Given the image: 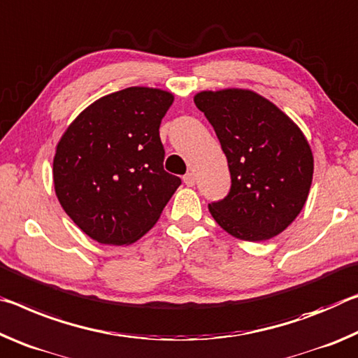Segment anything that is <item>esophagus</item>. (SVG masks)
I'll use <instances>...</instances> for the list:
<instances>
[{
  "mask_svg": "<svg viewBox=\"0 0 358 358\" xmlns=\"http://www.w3.org/2000/svg\"><path fill=\"white\" fill-rule=\"evenodd\" d=\"M184 182H185L187 187H193V185L196 184V176L193 174V173H187L184 176Z\"/></svg>",
  "mask_w": 358,
  "mask_h": 358,
  "instance_id": "obj_1",
  "label": "esophagus"
}]
</instances>
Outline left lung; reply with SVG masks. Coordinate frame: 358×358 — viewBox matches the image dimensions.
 Listing matches in <instances>:
<instances>
[{
	"instance_id": "1",
	"label": "left lung",
	"mask_w": 358,
	"mask_h": 358,
	"mask_svg": "<svg viewBox=\"0 0 358 358\" xmlns=\"http://www.w3.org/2000/svg\"><path fill=\"white\" fill-rule=\"evenodd\" d=\"M193 101L217 134L231 174L230 192L209 204L210 215L243 241L278 236L301 213L311 189L308 139L276 104L252 90H204Z\"/></svg>"
}]
</instances>
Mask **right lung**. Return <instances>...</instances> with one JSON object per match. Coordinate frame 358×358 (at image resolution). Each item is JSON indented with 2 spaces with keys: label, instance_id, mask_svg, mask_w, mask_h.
<instances>
[{
  "label": "right lung",
  "instance_id": "right-lung-1",
  "mask_svg": "<svg viewBox=\"0 0 358 358\" xmlns=\"http://www.w3.org/2000/svg\"><path fill=\"white\" fill-rule=\"evenodd\" d=\"M173 93L128 87L96 99L58 141V201L87 236L101 244L138 241L160 219L180 179L163 169L162 119Z\"/></svg>",
  "mask_w": 358,
  "mask_h": 358
}]
</instances>
